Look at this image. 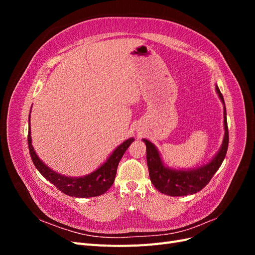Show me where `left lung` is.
I'll list each match as a JSON object with an SVG mask.
<instances>
[{
  "instance_id": "8db88e82",
  "label": "left lung",
  "mask_w": 255,
  "mask_h": 255,
  "mask_svg": "<svg viewBox=\"0 0 255 255\" xmlns=\"http://www.w3.org/2000/svg\"><path fill=\"white\" fill-rule=\"evenodd\" d=\"M216 91L225 105V100L217 85H216ZM223 123H225V137L219 152L208 164L191 170H176L166 167L155 145L149 140L142 139L146 146V164L154 187L161 194L171 197L192 195L203 189L221 166L228 151L229 129L226 106H223Z\"/></svg>"
}]
</instances>
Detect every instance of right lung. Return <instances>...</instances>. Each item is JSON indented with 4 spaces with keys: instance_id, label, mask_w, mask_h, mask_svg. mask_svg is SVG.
I'll list each match as a JSON object with an SVG mask.
<instances>
[{
    "instance_id": "1",
    "label": "right lung",
    "mask_w": 255,
    "mask_h": 255,
    "mask_svg": "<svg viewBox=\"0 0 255 255\" xmlns=\"http://www.w3.org/2000/svg\"><path fill=\"white\" fill-rule=\"evenodd\" d=\"M134 141V138L122 142L118 148L112 153L105 163L98 168L96 171L91 172L88 175L81 177H69L61 175L55 171H53L47 165H44L42 161L37 156L36 152L32 145V137H30V128L28 129L27 142L30 157H32L35 167L38 169L45 179L51 182L54 186L58 188L61 192L76 198H90L101 196L111 188L113 185L119 161L122 158L123 154L127 149Z\"/></svg>"
}]
</instances>
